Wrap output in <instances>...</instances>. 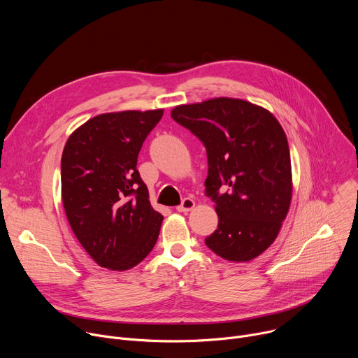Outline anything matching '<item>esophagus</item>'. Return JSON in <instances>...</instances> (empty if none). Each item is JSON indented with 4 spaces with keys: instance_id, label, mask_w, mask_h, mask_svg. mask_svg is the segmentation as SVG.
<instances>
[{
    "instance_id": "1",
    "label": "esophagus",
    "mask_w": 358,
    "mask_h": 358,
    "mask_svg": "<svg viewBox=\"0 0 358 358\" xmlns=\"http://www.w3.org/2000/svg\"><path fill=\"white\" fill-rule=\"evenodd\" d=\"M195 207V202L191 198H184L180 206L176 208L178 213H188Z\"/></svg>"
}]
</instances>
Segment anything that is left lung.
<instances>
[{"mask_svg":"<svg viewBox=\"0 0 358 358\" xmlns=\"http://www.w3.org/2000/svg\"><path fill=\"white\" fill-rule=\"evenodd\" d=\"M171 117L207 148L206 194L218 228L206 245L231 262H248L276 239L292 199L286 134L275 116L242 99L181 105Z\"/></svg>","mask_w":358,"mask_h":358,"instance_id":"1","label":"left lung"}]
</instances>
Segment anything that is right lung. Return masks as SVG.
<instances>
[{"instance_id":"1","label":"right lung","mask_w":358,"mask_h":358,"mask_svg":"<svg viewBox=\"0 0 358 358\" xmlns=\"http://www.w3.org/2000/svg\"><path fill=\"white\" fill-rule=\"evenodd\" d=\"M163 112L99 115L65 144L62 203L75 236L99 266L131 269L157 242L163 215L151 207L137 157Z\"/></svg>"}]
</instances>
